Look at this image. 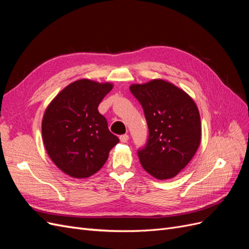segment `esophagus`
I'll use <instances>...</instances> for the list:
<instances>
[{
    "instance_id": "esophagus-1",
    "label": "esophagus",
    "mask_w": 249,
    "mask_h": 249,
    "mask_svg": "<svg viewBox=\"0 0 249 249\" xmlns=\"http://www.w3.org/2000/svg\"><path fill=\"white\" fill-rule=\"evenodd\" d=\"M119 140H120V142H123V143L127 142V140H129V135H126V134L122 135V136L119 137Z\"/></svg>"
}]
</instances>
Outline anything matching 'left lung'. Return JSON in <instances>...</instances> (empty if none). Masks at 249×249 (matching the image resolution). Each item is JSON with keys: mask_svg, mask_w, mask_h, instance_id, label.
Listing matches in <instances>:
<instances>
[{"mask_svg": "<svg viewBox=\"0 0 249 249\" xmlns=\"http://www.w3.org/2000/svg\"><path fill=\"white\" fill-rule=\"evenodd\" d=\"M148 125V140L139 161L157 179L175 178L191 161L200 144L201 124L192 97L172 83L154 79L132 84Z\"/></svg>", "mask_w": 249, "mask_h": 249, "instance_id": "obj_1", "label": "left lung"}]
</instances>
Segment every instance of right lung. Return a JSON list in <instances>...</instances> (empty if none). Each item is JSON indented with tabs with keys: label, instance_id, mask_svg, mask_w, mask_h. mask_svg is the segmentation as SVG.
I'll use <instances>...</instances> for the list:
<instances>
[{
	"label": "right lung",
	"instance_id": "obj_1",
	"mask_svg": "<svg viewBox=\"0 0 249 249\" xmlns=\"http://www.w3.org/2000/svg\"><path fill=\"white\" fill-rule=\"evenodd\" d=\"M113 84L80 79L67 85L44 111L41 133L51 160L76 178L93 176L119 142L97 110Z\"/></svg>",
	"mask_w": 249,
	"mask_h": 249
}]
</instances>
